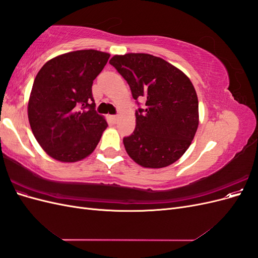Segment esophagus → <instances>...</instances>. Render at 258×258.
Instances as JSON below:
<instances>
[{
	"mask_svg": "<svg viewBox=\"0 0 258 258\" xmlns=\"http://www.w3.org/2000/svg\"><path fill=\"white\" fill-rule=\"evenodd\" d=\"M111 119H112V121H113L114 123H116L117 120H118V117H117L116 115H112V116H111Z\"/></svg>",
	"mask_w": 258,
	"mask_h": 258,
	"instance_id": "esophagus-1",
	"label": "esophagus"
}]
</instances>
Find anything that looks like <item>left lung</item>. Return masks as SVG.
<instances>
[{
  "instance_id": "left-lung-1",
  "label": "left lung",
  "mask_w": 258,
  "mask_h": 258,
  "mask_svg": "<svg viewBox=\"0 0 258 258\" xmlns=\"http://www.w3.org/2000/svg\"><path fill=\"white\" fill-rule=\"evenodd\" d=\"M130 86L140 105L136 129L123 138L138 165L158 169L172 165L191 144L199 123L198 98L190 80L166 60L148 53H126L110 60Z\"/></svg>"
}]
</instances>
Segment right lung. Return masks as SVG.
I'll list each match as a JSON object with an SVG mask.
<instances>
[{"label":"right lung","mask_w":258,"mask_h":258,"mask_svg":"<svg viewBox=\"0 0 258 258\" xmlns=\"http://www.w3.org/2000/svg\"><path fill=\"white\" fill-rule=\"evenodd\" d=\"M110 53L76 50L52 58L38 71L28 104L36 141L53 159L75 162L90 155L107 127L96 112L92 83Z\"/></svg>","instance_id":"obj_1"}]
</instances>
